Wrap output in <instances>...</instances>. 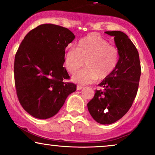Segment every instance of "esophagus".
<instances>
[{
  "instance_id": "obj_1",
  "label": "esophagus",
  "mask_w": 155,
  "mask_h": 155,
  "mask_svg": "<svg viewBox=\"0 0 155 155\" xmlns=\"http://www.w3.org/2000/svg\"><path fill=\"white\" fill-rule=\"evenodd\" d=\"M84 87L83 86H81V85H77V87H76V89H77V90H81V89H83Z\"/></svg>"
}]
</instances>
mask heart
<instances>
[{
	"label": "heart",
	"instance_id": "obj_1",
	"mask_svg": "<svg viewBox=\"0 0 155 155\" xmlns=\"http://www.w3.org/2000/svg\"><path fill=\"white\" fill-rule=\"evenodd\" d=\"M120 60L119 50L98 35H88L78 41L76 49H68L65 65L74 74L84 65L86 68L74 74L72 80L79 85H87L97 79L107 78L115 71Z\"/></svg>",
	"mask_w": 155,
	"mask_h": 155
}]
</instances>
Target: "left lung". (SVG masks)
<instances>
[{"label":"left lung","instance_id":"left-lung-1","mask_svg":"<svg viewBox=\"0 0 155 155\" xmlns=\"http://www.w3.org/2000/svg\"><path fill=\"white\" fill-rule=\"evenodd\" d=\"M114 37L120 54L115 71L103 80L87 104L89 112L96 122L110 124L117 122L129 111L138 92L141 73L139 54L127 35L121 31H106Z\"/></svg>","mask_w":155,"mask_h":155}]
</instances>
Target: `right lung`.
Returning a JSON list of instances; mask_svg holds the SVG:
<instances>
[{
    "label": "right lung",
    "mask_w": 155,
    "mask_h": 155,
    "mask_svg": "<svg viewBox=\"0 0 155 155\" xmlns=\"http://www.w3.org/2000/svg\"><path fill=\"white\" fill-rule=\"evenodd\" d=\"M74 38L66 28L43 24L21 42L14 65L16 92L21 106L33 117L54 116L76 91L75 84L63 81L70 79L63 67L65 49Z\"/></svg>",
    "instance_id": "obj_1"
}]
</instances>
